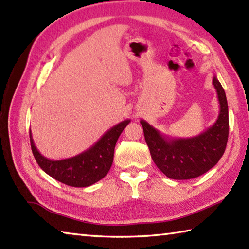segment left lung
<instances>
[{
    "label": "left lung",
    "mask_w": 249,
    "mask_h": 249,
    "mask_svg": "<svg viewBox=\"0 0 249 249\" xmlns=\"http://www.w3.org/2000/svg\"><path fill=\"white\" fill-rule=\"evenodd\" d=\"M220 113L212 126L195 137L171 138L141 120L147 145L156 166L168 178L188 180L205 174L224 154L229 138V107L225 91L216 75L213 77Z\"/></svg>",
    "instance_id": "1"
}]
</instances>
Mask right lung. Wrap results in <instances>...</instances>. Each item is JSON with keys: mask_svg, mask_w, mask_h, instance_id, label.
<instances>
[{"mask_svg": "<svg viewBox=\"0 0 249 249\" xmlns=\"http://www.w3.org/2000/svg\"><path fill=\"white\" fill-rule=\"evenodd\" d=\"M130 120L116 124L103 134V136L90 148L73 157L53 160L41 155L34 144L29 132L34 157L38 166L53 179L70 187L84 188L103 179L111 169L116 142Z\"/></svg>", "mask_w": 249, "mask_h": 249, "instance_id": "right-lung-1", "label": "right lung"}]
</instances>
